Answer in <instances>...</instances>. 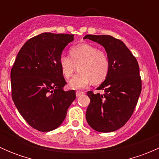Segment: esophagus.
Segmentation results:
<instances>
[{
	"instance_id": "1",
	"label": "esophagus",
	"mask_w": 159,
	"mask_h": 159,
	"mask_svg": "<svg viewBox=\"0 0 159 159\" xmlns=\"http://www.w3.org/2000/svg\"><path fill=\"white\" fill-rule=\"evenodd\" d=\"M84 91H76V96L77 97H79V96L82 95V94H84Z\"/></svg>"
}]
</instances>
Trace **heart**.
I'll use <instances>...</instances> for the list:
<instances>
[{
  "instance_id": "1",
  "label": "heart",
  "mask_w": 159,
  "mask_h": 159,
  "mask_svg": "<svg viewBox=\"0 0 159 159\" xmlns=\"http://www.w3.org/2000/svg\"><path fill=\"white\" fill-rule=\"evenodd\" d=\"M70 57L62 54L59 58V65L65 78L72 76L75 70H79L69 81L74 89H82L92 82H102L108 75L109 61L104 51L98 50L89 44H80L72 47Z\"/></svg>"
}]
</instances>
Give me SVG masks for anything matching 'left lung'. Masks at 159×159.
Listing matches in <instances>:
<instances>
[{
    "label": "left lung",
    "mask_w": 159,
    "mask_h": 159,
    "mask_svg": "<svg viewBox=\"0 0 159 159\" xmlns=\"http://www.w3.org/2000/svg\"><path fill=\"white\" fill-rule=\"evenodd\" d=\"M86 38L103 46L109 61L107 77L97 89L105 93L88 91L91 101L86 119L95 131L111 132L125 125L137 105L142 91L139 64L127 46L114 37L87 34Z\"/></svg>",
    "instance_id": "1"
}]
</instances>
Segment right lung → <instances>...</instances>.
I'll list each match as a JSON object with an SVG mask.
<instances>
[{
	"label": "right lung",
	"instance_id": "1",
	"mask_svg": "<svg viewBox=\"0 0 159 159\" xmlns=\"http://www.w3.org/2000/svg\"><path fill=\"white\" fill-rule=\"evenodd\" d=\"M74 34L42 33L19 51L11 71L12 99L19 113L34 129L50 131L61 125L76 98L66 84L59 65Z\"/></svg>",
	"mask_w": 159,
	"mask_h": 159
}]
</instances>
